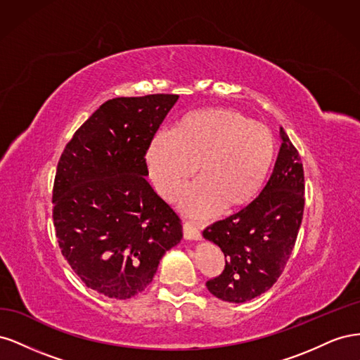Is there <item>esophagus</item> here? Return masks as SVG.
Listing matches in <instances>:
<instances>
[{
  "mask_svg": "<svg viewBox=\"0 0 360 360\" xmlns=\"http://www.w3.org/2000/svg\"><path fill=\"white\" fill-rule=\"evenodd\" d=\"M183 234L184 238H188V240H200L201 238L200 228L189 221L183 222Z\"/></svg>",
  "mask_w": 360,
  "mask_h": 360,
  "instance_id": "1",
  "label": "esophagus"
}]
</instances>
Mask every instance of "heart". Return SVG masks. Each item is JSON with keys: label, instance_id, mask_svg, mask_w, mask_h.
I'll return each instance as SVG.
<instances>
[{"label": "heart", "instance_id": "b5f03b06", "mask_svg": "<svg viewBox=\"0 0 360 360\" xmlns=\"http://www.w3.org/2000/svg\"><path fill=\"white\" fill-rule=\"evenodd\" d=\"M276 158V141L264 126L228 108L195 111L159 132L147 151L150 174L163 198L172 200L193 176L200 180L180 197L192 216H209L222 205L233 212L259 193Z\"/></svg>", "mask_w": 360, "mask_h": 360}]
</instances>
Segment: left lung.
<instances>
[{
    "instance_id": "obj_1",
    "label": "left lung",
    "mask_w": 360,
    "mask_h": 360,
    "mask_svg": "<svg viewBox=\"0 0 360 360\" xmlns=\"http://www.w3.org/2000/svg\"><path fill=\"white\" fill-rule=\"evenodd\" d=\"M281 139L274 172L258 197L202 233L225 255L224 270L205 282L221 300L243 303L267 291L296 245L304 207L303 165L284 129Z\"/></svg>"
}]
</instances>
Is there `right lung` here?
<instances>
[{"mask_svg": "<svg viewBox=\"0 0 360 360\" xmlns=\"http://www.w3.org/2000/svg\"><path fill=\"white\" fill-rule=\"evenodd\" d=\"M177 94L115 97L76 130L58 160L52 219L63 257L111 299L143 291L181 221L146 180L147 150Z\"/></svg>", "mask_w": 360, "mask_h": 360, "instance_id": "obj_1", "label": "right lung"}]
</instances>
